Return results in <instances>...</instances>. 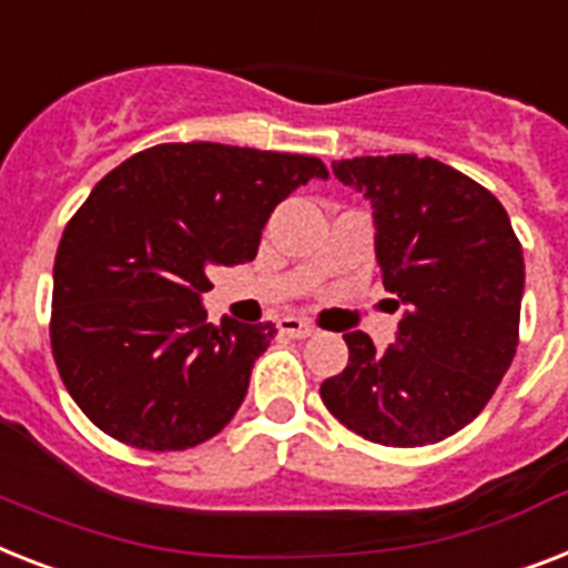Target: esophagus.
<instances>
[{
  "mask_svg": "<svg viewBox=\"0 0 568 568\" xmlns=\"http://www.w3.org/2000/svg\"><path fill=\"white\" fill-rule=\"evenodd\" d=\"M280 335H288V338H308V335H315V326L303 321V317H294V315H285L280 317V324H276Z\"/></svg>",
  "mask_w": 568,
  "mask_h": 568,
  "instance_id": "esophagus-1",
  "label": "esophagus"
}]
</instances>
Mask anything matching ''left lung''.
<instances>
[{
  "instance_id": "obj_1",
  "label": "left lung",
  "mask_w": 568,
  "mask_h": 568,
  "mask_svg": "<svg viewBox=\"0 0 568 568\" xmlns=\"http://www.w3.org/2000/svg\"><path fill=\"white\" fill-rule=\"evenodd\" d=\"M332 172L371 197L382 283L405 312L388 349L344 335L349 364L321 399L371 444H437L484 412L514 362L523 244L493 192L440 160L353 156Z\"/></svg>"
}]
</instances>
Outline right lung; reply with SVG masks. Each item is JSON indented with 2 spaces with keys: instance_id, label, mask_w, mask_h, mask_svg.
I'll list each match as a JSON object with an SVG mask.
<instances>
[{
  "instance_id": "1",
  "label": "right lung",
  "mask_w": 568,
  "mask_h": 568,
  "mask_svg": "<svg viewBox=\"0 0 568 568\" xmlns=\"http://www.w3.org/2000/svg\"><path fill=\"white\" fill-rule=\"evenodd\" d=\"M317 156L163 142L95 183L54 256L52 356L78 408L119 444L178 452L239 412L274 324H206L210 274L251 262Z\"/></svg>"
}]
</instances>
